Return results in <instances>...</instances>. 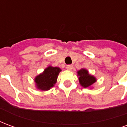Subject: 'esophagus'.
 I'll return each instance as SVG.
<instances>
[{"instance_id":"obj_1","label":"esophagus","mask_w":127,"mask_h":127,"mask_svg":"<svg viewBox=\"0 0 127 127\" xmlns=\"http://www.w3.org/2000/svg\"><path fill=\"white\" fill-rule=\"evenodd\" d=\"M73 69V65L72 64H68V65H66V69L67 70H69V71H71Z\"/></svg>"}]
</instances>
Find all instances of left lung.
Segmentation results:
<instances>
[{
  "label": "left lung",
  "instance_id": "left-lung-1",
  "mask_svg": "<svg viewBox=\"0 0 127 127\" xmlns=\"http://www.w3.org/2000/svg\"><path fill=\"white\" fill-rule=\"evenodd\" d=\"M77 74L80 76V84L84 88H88L96 82V78L88 73L87 70L82 69L77 71Z\"/></svg>",
  "mask_w": 127,
  "mask_h": 127
}]
</instances>
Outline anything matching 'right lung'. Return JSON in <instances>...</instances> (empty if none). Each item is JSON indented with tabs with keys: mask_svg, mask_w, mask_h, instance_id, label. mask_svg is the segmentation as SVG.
I'll return each instance as SVG.
<instances>
[{
	"mask_svg": "<svg viewBox=\"0 0 127 127\" xmlns=\"http://www.w3.org/2000/svg\"><path fill=\"white\" fill-rule=\"evenodd\" d=\"M61 69L58 67L48 66L42 73L35 77L36 87L42 91H47L54 86Z\"/></svg>",
	"mask_w": 127,
	"mask_h": 127,
	"instance_id": "right-lung-1",
	"label": "right lung"
}]
</instances>
